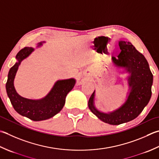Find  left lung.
Segmentation results:
<instances>
[{
    "instance_id": "1",
    "label": "left lung",
    "mask_w": 159,
    "mask_h": 159,
    "mask_svg": "<svg viewBox=\"0 0 159 159\" xmlns=\"http://www.w3.org/2000/svg\"><path fill=\"white\" fill-rule=\"evenodd\" d=\"M121 50L118 58L111 57L112 64L119 73H128L129 89L125 101L112 111L102 112L95 107V90L90 96L88 107L99 119L110 125H120L136 119L148 104L152 96L153 75L145 57L131 43L120 40Z\"/></svg>"
}]
</instances>
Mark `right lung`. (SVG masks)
<instances>
[{
  "label": "right lung",
  "mask_w": 159,
  "mask_h": 159,
  "mask_svg": "<svg viewBox=\"0 0 159 159\" xmlns=\"http://www.w3.org/2000/svg\"><path fill=\"white\" fill-rule=\"evenodd\" d=\"M38 43L36 48H40L43 43ZM35 50L34 48H25L16 56V62L9 71L6 83V91L11 105L17 112L34 121L44 120L57 114L63 109L65 98L75 85L76 80L69 79L56 81L50 91L45 97L40 99H29L22 97L17 93L14 85V79L21 62L27 58Z\"/></svg>",
  "instance_id": "right-lung-1"
}]
</instances>
